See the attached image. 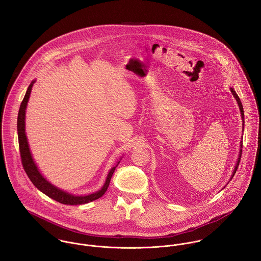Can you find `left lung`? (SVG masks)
Here are the masks:
<instances>
[{"label":"left lung","mask_w":261,"mask_h":261,"mask_svg":"<svg viewBox=\"0 0 261 261\" xmlns=\"http://www.w3.org/2000/svg\"><path fill=\"white\" fill-rule=\"evenodd\" d=\"M230 90H231V92H232V94H233L234 98L236 99V101H237V105H238V107H239V111H240L241 118H242V125H243V127H242V128H243V129H242V133H243V130H244V112H243V107H242V103H241V101H240V99H239V97H238V95H237L236 91L234 90V88L230 87ZM241 152H242V138H241V141H240V149H239L238 158H237V161H236V164H235L234 170H233V172H232V175H231V177H230L229 181H231V180H232L233 176L235 175V173H236V171H237V169H238V166H239V162H240V158H241ZM228 183H229V182H228ZM228 183H227V185H228ZM224 188H225V187H224Z\"/></svg>","instance_id":"left-lung-1"}]
</instances>
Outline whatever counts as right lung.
<instances>
[{
  "instance_id": "1",
  "label": "right lung",
  "mask_w": 261,
  "mask_h": 261,
  "mask_svg": "<svg viewBox=\"0 0 261 261\" xmlns=\"http://www.w3.org/2000/svg\"><path fill=\"white\" fill-rule=\"evenodd\" d=\"M36 80H33L27 91L26 94L24 96V99L20 106V110L18 113V119H17V130H18V140H19V147H20V153H21V159H22V164L24 167V170L26 172V174L28 175L29 179L31 180V182L34 184V186L37 188L39 191H41L43 194H45L46 196H48L49 198L61 203V204H65V205H81V204H86L89 202H92L98 198H100L108 190V188L110 186L111 183V179H112L113 172L115 170V168L117 167V165L119 164V161L121 160V158L119 159V161L116 163V165L114 167H112L110 170L106 182L103 184V186L101 187L100 190L88 194V195H74L71 193H68L60 188H58L55 185H53L51 182H49L40 172L39 168H38L33 155L31 153L30 147H29V143H28V139L26 136V125H25V119H26V110H27V106H28V101L30 98V94H31V90L33 87V84L35 83Z\"/></svg>"
}]
</instances>
